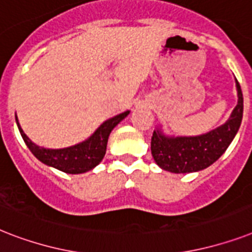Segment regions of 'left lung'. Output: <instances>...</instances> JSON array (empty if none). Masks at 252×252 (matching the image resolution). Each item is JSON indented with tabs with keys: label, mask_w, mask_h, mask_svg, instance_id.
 Here are the masks:
<instances>
[{
	"label": "left lung",
	"mask_w": 252,
	"mask_h": 252,
	"mask_svg": "<svg viewBox=\"0 0 252 252\" xmlns=\"http://www.w3.org/2000/svg\"><path fill=\"white\" fill-rule=\"evenodd\" d=\"M238 104L223 126L196 137L170 138L161 130H154L152 156L158 166L175 174L200 171L219 159L238 132L243 116V95L237 81Z\"/></svg>",
	"instance_id": "8db88e82"
}]
</instances>
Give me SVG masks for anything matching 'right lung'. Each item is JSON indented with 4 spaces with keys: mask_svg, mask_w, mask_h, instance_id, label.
I'll use <instances>...</instances> for the list:
<instances>
[{
    "mask_svg": "<svg viewBox=\"0 0 252 252\" xmlns=\"http://www.w3.org/2000/svg\"><path fill=\"white\" fill-rule=\"evenodd\" d=\"M128 114L129 111H126L123 114L108 119L95 130L94 134L89 140L70 146V148H65V149H44V148L35 145L22 130L19 123L17 124L23 141L39 161L68 174H82L99 165V162L102 161L106 154L107 141H108L111 130Z\"/></svg>",
    "mask_w": 252,
    "mask_h": 252,
    "instance_id": "add662e5",
    "label": "right lung"
}]
</instances>
